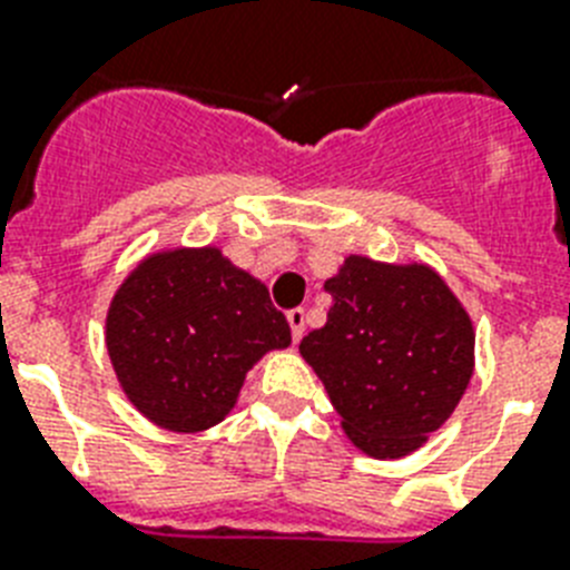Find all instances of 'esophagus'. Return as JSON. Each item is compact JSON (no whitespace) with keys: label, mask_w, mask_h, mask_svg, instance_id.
<instances>
[{"label":"esophagus","mask_w":570,"mask_h":570,"mask_svg":"<svg viewBox=\"0 0 570 570\" xmlns=\"http://www.w3.org/2000/svg\"><path fill=\"white\" fill-rule=\"evenodd\" d=\"M286 322H289V331H293V340L298 342L304 336V309L293 307L286 309Z\"/></svg>","instance_id":"34e87169"}]
</instances>
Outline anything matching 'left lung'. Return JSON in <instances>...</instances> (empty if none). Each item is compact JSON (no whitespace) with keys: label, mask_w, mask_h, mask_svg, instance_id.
Here are the masks:
<instances>
[{"label":"left lung","mask_w":570,"mask_h":570,"mask_svg":"<svg viewBox=\"0 0 570 570\" xmlns=\"http://www.w3.org/2000/svg\"><path fill=\"white\" fill-rule=\"evenodd\" d=\"M325 293L333 298L327 322L301 340V354L354 445L377 460L413 453L471 381L469 313L428 266L368 257H348Z\"/></svg>","instance_id":"obj_1"}]
</instances>
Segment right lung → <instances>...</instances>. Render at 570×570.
Here are the masks:
<instances>
[{
	"label": "right lung",
	"instance_id": "1",
	"mask_svg": "<svg viewBox=\"0 0 570 570\" xmlns=\"http://www.w3.org/2000/svg\"><path fill=\"white\" fill-rule=\"evenodd\" d=\"M289 340L269 289L216 248L155 254L108 309V351L125 395L178 433L219 424L245 372Z\"/></svg>",
	"mask_w": 570,
	"mask_h": 570
}]
</instances>
